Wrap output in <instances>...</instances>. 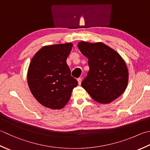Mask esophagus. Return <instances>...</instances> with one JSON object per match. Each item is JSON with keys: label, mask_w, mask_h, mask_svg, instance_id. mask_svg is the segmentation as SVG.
<instances>
[{"label": "esophagus", "mask_w": 150, "mask_h": 150, "mask_svg": "<svg viewBox=\"0 0 150 150\" xmlns=\"http://www.w3.org/2000/svg\"><path fill=\"white\" fill-rule=\"evenodd\" d=\"M77 81H78V83L79 85L81 84V82H82V79L81 78H78L77 79Z\"/></svg>", "instance_id": "obj_1"}]
</instances>
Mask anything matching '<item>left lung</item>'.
<instances>
[{"mask_svg": "<svg viewBox=\"0 0 150 150\" xmlns=\"http://www.w3.org/2000/svg\"><path fill=\"white\" fill-rule=\"evenodd\" d=\"M78 48L88 58L90 67L81 85L93 100L107 104L121 96L129 79L127 67L121 56L101 42L82 41Z\"/></svg>", "mask_w": 150, "mask_h": 150, "instance_id": "8db88e82", "label": "left lung"}]
</instances>
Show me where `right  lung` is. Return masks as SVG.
Wrapping results in <instances>:
<instances>
[{
    "label": "right lung",
    "mask_w": 150,
    "mask_h": 150,
    "mask_svg": "<svg viewBox=\"0 0 150 150\" xmlns=\"http://www.w3.org/2000/svg\"><path fill=\"white\" fill-rule=\"evenodd\" d=\"M71 43L44 46L30 63L27 73L29 88L36 100L51 109H61L69 101L78 82L71 77L66 63Z\"/></svg>",
    "instance_id": "add662e5"
}]
</instances>
